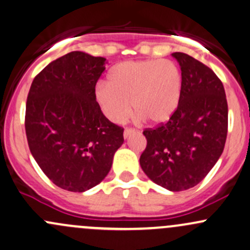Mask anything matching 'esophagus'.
I'll return each instance as SVG.
<instances>
[{"label": "esophagus", "instance_id": "1", "mask_svg": "<svg viewBox=\"0 0 250 250\" xmlns=\"http://www.w3.org/2000/svg\"><path fill=\"white\" fill-rule=\"evenodd\" d=\"M136 132H137L136 128H132V127H126V128H125V131H124V137H125V138H127L128 136H131V134H133V133H136Z\"/></svg>", "mask_w": 250, "mask_h": 250}]
</instances>
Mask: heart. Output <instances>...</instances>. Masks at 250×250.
Listing matches in <instances>:
<instances>
[{
  "instance_id": "obj_1",
  "label": "heart",
  "mask_w": 250,
  "mask_h": 250,
  "mask_svg": "<svg viewBox=\"0 0 250 250\" xmlns=\"http://www.w3.org/2000/svg\"><path fill=\"white\" fill-rule=\"evenodd\" d=\"M99 83L95 99L106 117L123 123L131 114V104L140 118L150 123L167 122L177 110L182 93V74L167 60L126 61Z\"/></svg>"
}]
</instances>
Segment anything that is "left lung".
<instances>
[{
    "label": "left lung",
    "mask_w": 250,
    "mask_h": 250,
    "mask_svg": "<svg viewBox=\"0 0 250 250\" xmlns=\"http://www.w3.org/2000/svg\"><path fill=\"white\" fill-rule=\"evenodd\" d=\"M182 71L177 110L167 123L145 128L143 171L170 191L197 186L223 152L228 104L222 81L208 66L186 53H172Z\"/></svg>",
    "instance_id": "8db88e82"
}]
</instances>
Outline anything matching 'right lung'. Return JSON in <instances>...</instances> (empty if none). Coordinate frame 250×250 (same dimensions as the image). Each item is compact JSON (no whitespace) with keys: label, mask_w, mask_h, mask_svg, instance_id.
Returning <instances> with one entry per match:
<instances>
[{"label":"right lung","mask_w":250,"mask_h":250,"mask_svg":"<svg viewBox=\"0 0 250 250\" xmlns=\"http://www.w3.org/2000/svg\"><path fill=\"white\" fill-rule=\"evenodd\" d=\"M105 60L68 53L47 64L28 93V146L44 175L68 191L83 192L99 184L124 143V128L104 116L95 100Z\"/></svg>","instance_id":"add662e5"}]
</instances>
